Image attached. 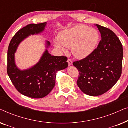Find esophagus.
Wrapping results in <instances>:
<instances>
[{"instance_id": "obj_1", "label": "esophagus", "mask_w": 128, "mask_h": 128, "mask_svg": "<svg viewBox=\"0 0 128 128\" xmlns=\"http://www.w3.org/2000/svg\"><path fill=\"white\" fill-rule=\"evenodd\" d=\"M68 65H69V66H72V64H73V62H72V60L71 59H68Z\"/></svg>"}]
</instances>
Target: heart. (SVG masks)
Listing matches in <instances>:
<instances>
[{
	"label": "heart",
	"instance_id": "obj_1",
	"mask_svg": "<svg viewBox=\"0 0 128 128\" xmlns=\"http://www.w3.org/2000/svg\"><path fill=\"white\" fill-rule=\"evenodd\" d=\"M100 34L94 28L78 24L60 32L55 45L59 51L66 52L65 48H71L75 58L84 59L91 55L100 41Z\"/></svg>",
	"mask_w": 128,
	"mask_h": 128
}]
</instances>
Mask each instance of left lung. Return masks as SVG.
Masks as SVG:
<instances>
[{
    "label": "left lung",
    "instance_id": "8db88e82",
    "mask_svg": "<svg viewBox=\"0 0 128 128\" xmlns=\"http://www.w3.org/2000/svg\"><path fill=\"white\" fill-rule=\"evenodd\" d=\"M101 34L97 48L86 58L73 62L79 71L77 82L84 93L98 96L111 89L122 73L123 48L120 40L111 30L95 24Z\"/></svg>",
    "mask_w": 128,
    "mask_h": 128
}]
</instances>
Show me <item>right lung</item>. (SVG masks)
<instances>
[{"label": "right lung", "instance_id": "1", "mask_svg": "<svg viewBox=\"0 0 128 128\" xmlns=\"http://www.w3.org/2000/svg\"><path fill=\"white\" fill-rule=\"evenodd\" d=\"M47 22L29 24L17 32L10 41L8 52V74L13 85L21 94L33 98H41L53 90L58 72L68 68V58L49 53L50 41H46L45 50L39 61L28 69L22 70L17 66L15 54L19 45L29 36L45 30Z\"/></svg>", "mask_w": 128, "mask_h": 128}]
</instances>
